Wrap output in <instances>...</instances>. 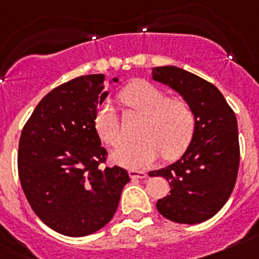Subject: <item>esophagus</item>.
<instances>
[{"mask_svg":"<svg viewBox=\"0 0 259 259\" xmlns=\"http://www.w3.org/2000/svg\"><path fill=\"white\" fill-rule=\"evenodd\" d=\"M128 174H130V178H131V179H145V178H148V174H146L145 171L131 170Z\"/></svg>","mask_w":259,"mask_h":259,"instance_id":"esophagus-1","label":"esophagus"}]
</instances>
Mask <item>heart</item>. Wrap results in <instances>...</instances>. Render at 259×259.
<instances>
[{
  "mask_svg": "<svg viewBox=\"0 0 259 259\" xmlns=\"http://www.w3.org/2000/svg\"><path fill=\"white\" fill-rule=\"evenodd\" d=\"M120 101L130 110L144 115L140 141L124 143L111 154L114 163L140 170L163 155L171 161L188 149L196 132V114L188 101L168 98L164 91L148 83L134 81L120 93ZM95 128L105 144L116 146L122 140L118 114L110 102H104L95 115Z\"/></svg>",
  "mask_w": 259,
  "mask_h": 259,
  "instance_id": "heart-1",
  "label": "heart"
}]
</instances>
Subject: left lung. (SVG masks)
<instances>
[{"label": "left lung", "instance_id": "left-lung-1", "mask_svg": "<svg viewBox=\"0 0 259 259\" xmlns=\"http://www.w3.org/2000/svg\"><path fill=\"white\" fill-rule=\"evenodd\" d=\"M153 80L168 85L196 114V132L180 159L150 176H163L170 194L157 209L175 223L197 224L214 217L227 202L240 164L236 115L219 89L175 66L154 67Z\"/></svg>", "mask_w": 259, "mask_h": 259}]
</instances>
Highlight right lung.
<instances>
[{"mask_svg":"<svg viewBox=\"0 0 259 259\" xmlns=\"http://www.w3.org/2000/svg\"><path fill=\"white\" fill-rule=\"evenodd\" d=\"M105 88L102 74L57 87L38 102L20 135L23 192L38 218L65 236H87L106 226L130 182L122 167L100 168L107 152L95 115L109 95Z\"/></svg>","mask_w":259,"mask_h":259,"instance_id":"right-lung-1","label":"right lung"}]
</instances>
